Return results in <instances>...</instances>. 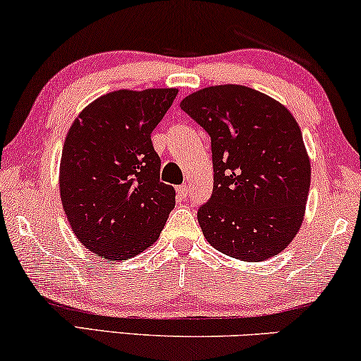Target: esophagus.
Instances as JSON below:
<instances>
[{
    "instance_id": "34e87169",
    "label": "esophagus",
    "mask_w": 361,
    "mask_h": 361,
    "mask_svg": "<svg viewBox=\"0 0 361 361\" xmlns=\"http://www.w3.org/2000/svg\"><path fill=\"white\" fill-rule=\"evenodd\" d=\"M177 197H179V199H187V197H189V187L185 184L177 187Z\"/></svg>"
}]
</instances>
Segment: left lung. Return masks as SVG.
Segmentation results:
<instances>
[{
	"label": "left lung",
	"mask_w": 361,
	"mask_h": 361,
	"mask_svg": "<svg viewBox=\"0 0 361 361\" xmlns=\"http://www.w3.org/2000/svg\"><path fill=\"white\" fill-rule=\"evenodd\" d=\"M180 108L209 133L214 192L197 212L215 250L264 261L288 246L304 220L310 162L288 108L253 88H202Z\"/></svg>",
	"instance_id": "left-lung-1"
}]
</instances>
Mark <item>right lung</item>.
<instances>
[{
	"instance_id": "add662e5",
	"label": "right lung",
	"mask_w": 361,
	"mask_h": 361,
	"mask_svg": "<svg viewBox=\"0 0 361 361\" xmlns=\"http://www.w3.org/2000/svg\"><path fill=\"white\" fill-rule=\"evenodd\" d=\"M176 95V88L106 93L67 133L59 176L63 212L77 238L106 261L149 248L174 209L176 190L159 180L151 133Z\"/></svg>"
}]
</instances>
